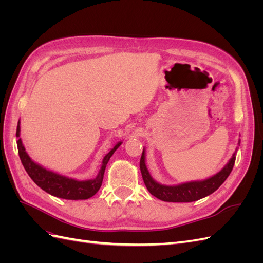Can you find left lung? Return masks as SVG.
Segmentation results:
<instances>
[{
	"label": "left lung",
	"instance_id": "left-lung-1",
	"mask_svg": "<svg viewBox=\"0 0 263 263\" xmlns=\"http://www.w3.org/2000/svg\"><path fill=\"white\" fill-rule=\"evenodd\" d=\"M238 145H240V140L238 141ZM237 150L238 147L233 154V157L229 159V161L224 168L209 179L185 182L177 185H164L157 182L153 177H151V174L146 165V151L144 148L140 158V171L142 180H144L145 185L150 192V194H153L161 201L189 203L201 200V198L214 193L228 178L230 172H232L234 168Z\"/></svg>",
	"mask_w": 263,
	"mask_h": 263
}]
</instances>
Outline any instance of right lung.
Returning a JSON list of instances; mask_svg holds the SVG:
<instances>
[{"label": "right lung", "mask_w": 263, "mask_h": 263, "mask_svg": "<svg viewBox=\"0 0 263 263\" xmlns=\"http://www.w3.org/2000/svg\"><path fill=\"white\" fill-rule=\"evenodd\" d=\"M20 136H21V122L18 121L17 129H16V137L18 138L16 141L18 155L24 168H25L30 179L48 194L59 198H65V200H74V201L87 200V198L92 197L94 194H97V192L102 185L103 177H104L105 168L109 158L113 156L116 149L122 145V141H118L117 144L104 156L102 161L101 169L97 177L94 179L80 181L73 178L62 176V174L46 169L43 165L35 162L34 160H31V158L28 156Z\"/></svg>", "instance_id": "obj_1"}]
</instances>
